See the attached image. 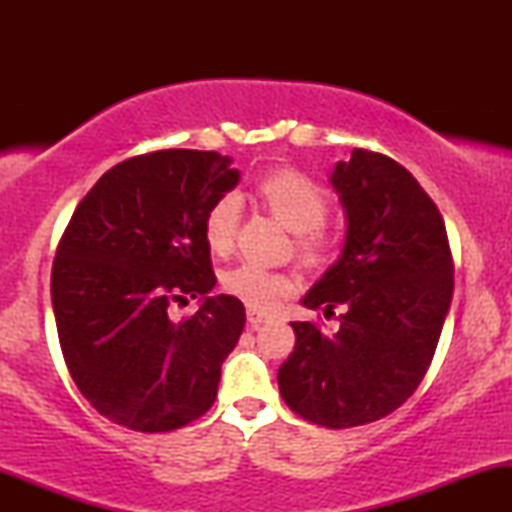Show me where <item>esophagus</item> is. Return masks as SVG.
Listing matches in <instances>:
<instances>
[{
    "label": "esophagus",
    "mask_w": 512,
    "mask_h": 512,
    "mask_svg": "<svg viewBox=\"0 0 512 512\" xmlns=\"http://www.w3.org/2000/svg\"><path fill=\"white\" fill-rule=\"evenodd\" d=\"M269 317L264 315V313H260V310H248V322H250V327H260L262 322H267Z\"/></svg>",
    "instance_id": "obj_1"
}]
</instances>
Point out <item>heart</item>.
Returning <instances> with one entry per match:
<instances>
[{"instance_id": "heart-1", "label": "heart", "mask_w": 512, "mask_h": 512, "mask_svg": "<svg viewBox=\"0 0 512 512\" xmlns=\"http://www.w3.org/2000/svg\"><path fill=\"white\" fill-rule=\"evenodd\" d=\"M257 197L293 233H298V252L303 260L320 262L330 240L322 233V221L330 211L325 190L298 170H276L257 185ZM240 207L238 199L219 197L204 214V240L216 255H226L236 243ZM223 289L252 310H274L293 291L291 279L281 272L243 262L223 274Z\"/></svg>"}]
</instances>
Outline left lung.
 Masks as SVG:
<instances>
[{
	"label": "left lung",
	"instance_id": "1",
	"mask_svg": "<svg viewBox=\"0 0 512 512\" xmlns=\"http://www.w3.org/2000/svg\"><path fill=\"white\" fill-rule=\"evenodd\" d=\"M346 214L339 260L305 293L339 330L291 322L293 354L279 368L291 411L327 428L378 421L424 380L452 301L443 216L407 168L354 149L330 175Z\"/></svg>",
	"mask_w": 512,
	"mask_h": 512
}]
</instances>
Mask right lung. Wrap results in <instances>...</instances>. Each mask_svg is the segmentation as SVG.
I'll use <instances>...</instances> for the list:
<instances>
[{"label": "right lung", "mask_w": 512, "mask_h": 512, "mask_svg": "<svg viewBox=\"0 0 512 512\" xmlns=\"http://www.w3.org/2000/svg\"><path fill=\"white\" fill-rule=\"evenodd\" d=\"M231 158L168 149L117 163L57 245L52 310L76 387L105 419L166 433L207 414L245 308L216 286L204 214L238 185ZM203 298L173 323L167 305Z\"/></svg>", "instance_id": "add662e5"}]
</instances>
